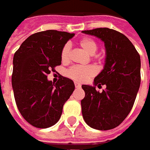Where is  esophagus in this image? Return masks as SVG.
Listing matches in <instances>:
<instances>
[{"label":"esophagus","instance_id":"34e87169","mask_svg":"<svg viewBox=\"0 0 150 150\" xmlns=\"http://www.w3.org/2000/svg\"><path fill=\"white\" fill-rule=\"evenodd\" d=\"M74 84H75V87H76V88H81V87H82V85L79 83H77V82H75Z\"/></svg>","mask_w":150,"mask_h":150}]
</instances>
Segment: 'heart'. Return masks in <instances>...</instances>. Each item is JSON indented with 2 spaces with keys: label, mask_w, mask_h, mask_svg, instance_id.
Returning a JSON list of instances; mask_svg holds the SVG:
<instances>
[{
  "label": "heart",
  "mask_w": 150,
  "mask_h": 150,
  "mask_svg": "<svg viewBox=\"0 0 150 150\" xmlns=\"http://www.w3.org/2000/svg\"><path fill=\"white\" fill-rule=\"evenodd\" d=\"M80 47L88 54L93 55L97 52L98 46L93 40L90 38H83L79 42ZM62 62H67L70 58V45H64L61 52ZM97 73V70L93 66H73L67 71V76L73 80L83 83Z\"/></svg>",
  "instance_id": "heart-1"
}]
</instances>
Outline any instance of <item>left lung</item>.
<instances>
[{"label":"left lung","mask_w":150,"mask_h":150,"mask_svg":"<svg viewBox=\"0 0 150 150\" xmlns=\"http://www.w3.org/2000/svg\"><path fill=\"white\" fill-rule=\"evenodd\" d=\"M83 33L104 42L106 57L103 69L94 78L93 86L83 85L81 101L84 121L93 129L116 128L129 115L140 86V56L124 34L109 28H96ZM105 85L99 93L96 86Z\"/></svg>","instance_id":"1"}]
</instances>
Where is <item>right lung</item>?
<instances>
[{"label":"right lung","instance_id":"add662e5","mask_svg":"<svg viewBox=\"0 0 150 150\" xmlns=\"http://www.w3.org/2000/svg\"><path fill=\"white\" fill-rule=\"evenodd\" d=\"M74 33L47 30L31 35L13 57L11 84L18 110L32 126L47 129L60 119L62 108L75 89L73 81L61 77L57 83L47 79L61 65V52Z\"/></svg>","mask_w":150,"mask_h":150}]
</instances>
